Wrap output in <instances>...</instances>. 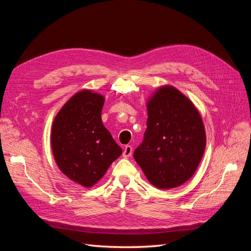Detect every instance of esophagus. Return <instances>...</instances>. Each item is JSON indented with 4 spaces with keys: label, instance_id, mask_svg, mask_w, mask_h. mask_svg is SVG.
<instances>
[{
    "label": "esophagus",
    "instance_id": "34e87169",
    "mask_svg": "<svg viewBox=\"0 0 251 251\" xmlns=\"http://www.w3.org/2000/svg\"><path fill=\"white\" fill-rule=\"evenodd\" d=\"M132 153H133L132 147H131V146H126V147H125V150H124L123 156H124L125 158H127V157H130V156L132 155Z\"/></svg>",
    "mask_w": 251,
    "mask_h": 251
}]
</instances>
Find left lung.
Wrapping results in <instances>:
<instances>
[{
  "instance_id": "obj_1",
  "label": "left lung",
  "mask_w": 251,
  "mask_h": 251,
  "mask_svg": "<svg viewBox=\"0 0 251 251\" xmlns=\"http://www.w3.org/2000/svg\"><path fill=\"white\" fill-rule=\"evenodd\" d=\"M147 131L134 158L146 177L161 189L193 177L206 147L202 117L193 101L171 85L157 88L147 101Z\"/></svg>"
}]
</instances>
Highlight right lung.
Returning a JSON list of instances; mask_svg holds the SVG:
<instances>
[{
	"label": "right lung",
	"instance_id": "add662e5",
	"mask_svg": "<svg viewBox=\"0 0 251 251\" xmlns=\"http://www.w3.org/2000/svg\"><path fill=\"white\" fill-rule=\"evenodd\" d=\"M104 96L83 89L58 111L51 149L58 169L83 187H92L123 153L101 121Z\"/></svg>",
	"mask_w": 251,
	"mask_h": 251
}]
</instances>
